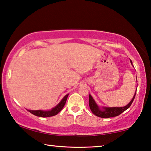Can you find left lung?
Here are the masks:
<instances>
[{"label":"left lung","mask_w":151,"mask_h":151,"mask_svg":"<svg viewBox=\"0 0 151 151\" xmlns=\"http://www.w3.org/2000/svg\"><path fill=\"white\" fill-rule=\"evenodd\" d=\"M130 63L132 65V61L130 60ZM133 66V65H132ZM134 67V66H133ZM136 93L137 91L135 92V93L134 96H133L131 101L128 104L127 106H123V107H102L100 108V106H98L97 104L95 102V100H93L92 96L90 94L89 95V106H90V110L92 111L93 114L97 116L98 117L104 118H111V117H114L120 115L121 113L124 112L126 110H127L128 108L131 106L132 103L134 100L135 98Z\"/></svg>","instance_id":"1"}]
</instances>
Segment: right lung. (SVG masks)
Here are the masks:
<instances>
[{
    "label": "right lung",
    "instance_id": "obj_1",
    "mask_svg": "<svg viewBox=\"0 0 151 151\" xmlns=\"http://www.w3.org/2000/svg\"><path fill=\"white\" fill-rule=\"evenodd\" d=\"M68 96H69V93L64 96L62 100L60 101V102H59L56 106H55V107L53 108L51 110H28L29 112L33 114V115H35L37 116H39V117L45 118V117H50V116H55L58 114L60 112L61 110H62L63 106H65L67 98H68Z\"/></svg>",
    "mask_w": 151,
    "mask_h": 151
}]
</instances>
